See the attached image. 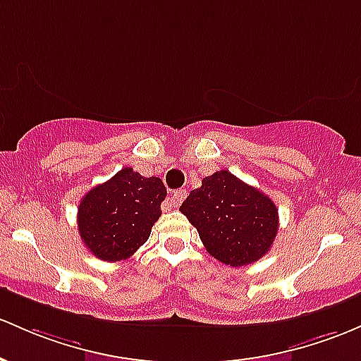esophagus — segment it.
<instances>
[{"instance_id":"1","label":"esophagus","mask_w":361,"mask_h":361,"mask_svg":"<svg viewBox=\"0 0 361 361\" xmlns=\"http://www.w3.org/2000/svg\"><path fill=\"white\" fill-rule=\"evenodd\" d=\"M185 197H187V190H183V188L174 190L173 195H171V199H168V202H166L164 207H162V209H166V211H169V209H171V207H178V205H180L181 202L185 200Z\"/></svg>"}]
</instances>
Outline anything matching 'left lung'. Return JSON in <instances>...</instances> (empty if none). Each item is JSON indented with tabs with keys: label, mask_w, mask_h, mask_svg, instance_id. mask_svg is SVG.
<instances>
[{
	"label": "left lung",
	"mask_w": 361,
	"mask_h": 361,
	"mask_svg": "<svg viewBox=\"0 0 361 361\" xmlns=\"http://www.w3.org/2000/svg\"><path fill=\"white\" fill-rule=\"evenodd\" d=\"M180 211L195 226L214 259L231 267L262 259L279 228L274 202L226 169L205 176Z\"/></svg>",
	"instance_id": "obj_1"
}]
</instances>
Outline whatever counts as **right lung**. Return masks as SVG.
<instances>
[{"label": "right lung", "instance_id": "1", "mask_svg": "<svg viewBox=\"0 0 361 361\" xmlns=\"http://www.w3.org/2000/svg\"><path fill=\"white\" fill-rule=\"evenodd\" d=\"M164 199L161 178H145L132 168H123L106 183L89 190L77 214L87 250L106 262L132 257L149 240Z\"/></svg>", "mask_w": 361, "mask_h": 361}]
</instances>
